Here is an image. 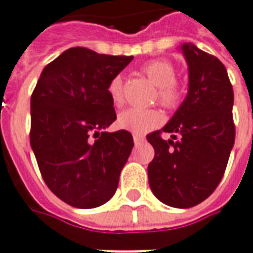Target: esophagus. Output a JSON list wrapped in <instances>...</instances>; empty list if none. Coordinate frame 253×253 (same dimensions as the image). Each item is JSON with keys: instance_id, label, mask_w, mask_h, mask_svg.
Here are the masks:
<instances>
[{"instance_id": "1", "label": "esophagus", "mask_w": 253, "mask_h": 253, "mask_svg": "<svg viewBox=\"0 0 253 253\" xmlns=\"http://www.w3.org/2000/svg\"><path fill=\"white\" fill-rule=\"evenodd\" d=\"M132 138H134V142L135 144H139V142H142L145 139L144 135H141V134H132Z\"/></svg>"}]
</instances>
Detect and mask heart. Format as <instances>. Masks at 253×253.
<instances>
[{"mask_svg": "<svg viewBox=\"0 0 253 253\" xmlns=\"http://www.w3.org/2000/svg\"><path fill=\"white\" fill-rule=\"evenodd\" d=\"M142 71L157 86L159 104L164 108L174 109L182 101V87L176 81V67L167 59L152 60L142 67ZM108 94L116 107L125 102L123 78L116 75L108 84ZM163 123V115L157 109L128 108L118 116V126L122 130L145 134Z\"/></svg>", "mask_w": 253, "mask_h": 253, "instance_id": "heart-1", "label": "heart"}]
</instances>
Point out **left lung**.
I'll use <instances>...</instances> for the list:
<instances>
[{
  "mask_svg": "<svg viewBox=\"0 0 253 253\" xmlns=\"http://www.w3.org/2000/svg\"><path fill=\"white\" fill-rule=\"evenodd\" d=\"M189 90L171 121L146 135L155 149L148 166L149 186L159 200L190 208L211 196L225 174L236 127L233 86L225 65L193 43H183ZM171 132V139L161 138Z\"/></svg>",
  "mask_w": 253,
  "mask_h": 253,
  "instance_id": "obj_1",
  "label": "left lung"
}]
</instances>
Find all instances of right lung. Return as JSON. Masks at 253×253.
I'll use <instances>...</instances> for the list:
<instances>
[{"mask_svg":"<svg viewBox=\"0 0 253 253\" xmlns=\"http://www.w3.org/2000/svg\"><path fill=\"white\" fill-rule=\"evenodd\" d=\"M132 56L71 47L43 68L31 94L30 144L53 193L77 208H96L112 197L131 153L126 130L104 131L116 121L111 79Z\"/></svg>","mask_w":253,"mask_h":253,"instance_id":"1","label":"right lung"}]
</instances>
